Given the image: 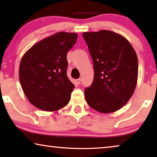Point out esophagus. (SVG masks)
<instances>
[{"label": "esophagus", "mask_w": 157, "mask_h": 157, "mask_svg": "<svg viewBox=\"0 0 157 157\" xmlns=\"http://www.w3.org/2000/svg\"><path fill=\"white\" fill-rule=\"evenodd\" d=\"M77 84L80 85V83H81V79H80V78L77 79Z\"/></svg>", "instance_id": "obj_1"}]
</instances>
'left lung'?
<instances>
[{"label":"left lung","mask_w":157,"mask_h":157,"mask_svg":"<svg viewBox=\"0 0 157 157\" xmlns=\"http://www.w3.org/2000/svg\"><path fill=\"white\" fill-rule=\"evenodd\" d=\"M83 38L93 62V82L85 90L94 110L110 113L128 101L136 86L138 58L127 39L108 30L84 32Z\"/></svg>","instance_id":"1"}]
</instances>
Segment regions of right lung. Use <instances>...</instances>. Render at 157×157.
I'll use <instances>...</instances> for the list:
<instances>
[{
	"label": "right lung",
	"instance_id": "add662e5",
	"mask_svg": "<svg viewBox=\"0 0 157 157\" xmlns=\"http://www.w3.org/2000/svg\"><path fill=\"white\" fill-rule=\"evenodd\" d=\"M77 33L58 32L31 47L23 56L19 80L29 101L39 109L56 111L67 105L75 88L67 75V54Z\"/></svg>",
	"mask_w": 157,
	"mask_h": 157
}]
</instances>
